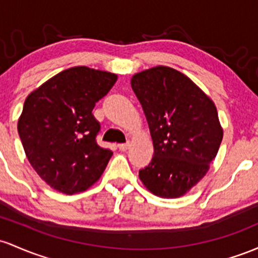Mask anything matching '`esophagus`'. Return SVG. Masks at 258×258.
<instances>
[{"instance_id": "esophagus-1", "label": "esophagus", "mask_w": 258, "mask_h": 258, "mask_svg": "<svg viewBox=\"0 0 258 258\" xmlns=\"http://www.w3.org/2000/svg\"><path fill=\"white\" fill-rule=\"evenodd\" d=\"M128 148H130V143H128V142L118 144V149H120L121 152H126Z\"/></svg>"}]
</instances>
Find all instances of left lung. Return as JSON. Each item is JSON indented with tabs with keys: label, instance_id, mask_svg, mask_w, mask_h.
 <instances>
[{
	"label": "left lung",
	"instance_id": "8db88e82",
	"mask_svg": "<svg viewBox=\"0 0 258 258\" xmlns=\"http://www.w3.org/2000/svg\"><path fill=\"white\" fill-rule=\"evenodd\" d=\"M154 147L140 179L152 194L183 196L207 174L223 140L217 107L187 76L165 66L131 79Z\"/></svg>",
	"mask_w": 258,
	"mask_h": 258
}]
</instances>
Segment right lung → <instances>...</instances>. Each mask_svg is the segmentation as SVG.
<instances>
[{
	"label": "right lung",
	"instance_id": "add662e5",
	"mask_svg": "<svg viewBox=\"0 0 258 258\" xmlns=\"http://www.w3.org/2000/svg\"><path fill=\"white\" fill-rule=\"evenodd\" d=\"M117 76L86 66L64 70L25 99L18 134L28 160L47 185L62 194L86 191L99 180L112 152L97 143L93 115Z\"/></svg>",
	"mask_w": 258,
	"mask_h": 258
}]
</instances>
